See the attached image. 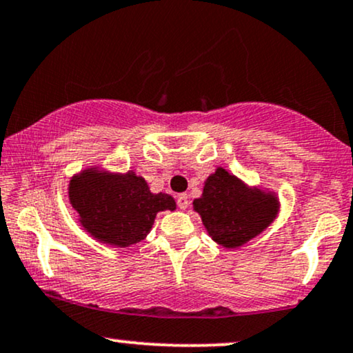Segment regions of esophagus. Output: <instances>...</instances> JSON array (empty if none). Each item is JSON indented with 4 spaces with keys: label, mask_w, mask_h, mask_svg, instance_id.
Masks as SVG:
<instances>
[{
    "label": "esophagus",
    "mask_w": 353,
    "mask_h": 353,
    "mask_svg": "<svg viewBox=\"0 0 353 353\" xmlns=\"http://www.w3.org/2000/svg\"><path fill=\"white\" fill-rule=\"evenodd\" d=\"M177 207H179L181 210H185L189 207V197H188V194H179L177 195Z\"/></svg>",
    "instance_id": "obj_1"
}]
</instances>
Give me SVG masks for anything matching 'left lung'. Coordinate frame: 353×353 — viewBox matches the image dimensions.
<instances>
[{"mask_svg":"<svg viewBox=\"0 0 353 353\" xmlns=\"http://www.w3.org/2000/svg\"><path fill=\"white\" fill-rule=\"evenodd\" d=\"M207 232L225 248H236L265 230L278 214L273 195L248 189L240 179L219 168L194 201Z\"/></svg>","mask_w":353,"mask_h":353,"instance_id":"1","label":"left lung"}]
</instances>
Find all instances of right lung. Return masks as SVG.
<instances>
[{"label":"right lung","instance_id":"obj_1","mask_svg":"<svg viewBox=\"0 0 353 353\" xmlns=\"http://www.w3.org/2000/svg\"><path fill=\"white\" fill-rule=\"evenodd\" d=\"M69 199L80 223L93 239L114 246L141 241L156 214L174 210L169 194H151L146 181L134 172L107 174L87 169L70 181Z\"/></svg>","mask_w":353,"mask_h":353}]
</instances>
